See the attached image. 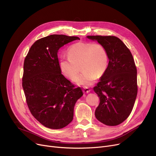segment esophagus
I'll use <instances>...</instances> for the list:
<instances>
[{"instance_id":"esophagus-1","label":"esophagus","mask_w":156,"mask_h":156,"mask_svg":"<svg viewBox=\"0 0 156 156\" xmlns=\"http://www.w3.org/2000/svg\"><path fill=\"white\" fill-rule=\"evenodd\" d=\"M83 92L84 93H85V94H88V93H89L90 92V89L89 88H87V87H85L84 88H83Z\"/></svg>"}]
</instances>
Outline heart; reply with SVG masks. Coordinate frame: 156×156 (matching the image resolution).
I'll use <instances>...</instances> for the list:
<instances>
[{"instance_id": "obj_1", "label": "heart", "mask_w": 156, "mask_h": 156, "mask_svg": "<svg viewBox=\"0 0 156 156\" xmlns=\"http://www.w3.org/2000/svg\"><path fill=\"white\" fill-rule=\"evenodd\" d=\"M68 56L60 59V68L64 76L75 80L80 70H83L76 79V83L85 87L92 85L97 76H102L108 66V55L100 44L78 42L72 45L68 51Z\"/></svg>"}]
</instances>
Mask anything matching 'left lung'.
Listing matches in <instances>:
<instances>
[{"label":"left lung","instance_id":"left-lung-1","mask_svg":"<svg viewBox=\"0 0 156 156\" xmlns=\"http://www.w3.org/2000/svg\"><path fill=\"white\" fill-rule=\"evenodd\" d=\"M87 37L102 45L109 59L107 70L94 88L100 99L95 116L105 125H118L129 116L137 95V71L133 55L116 37Z\"/></svg>","mask_w":156,"mask_h":156}]
</instances>
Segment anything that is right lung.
<instances>
[{"label":"right lung","instance_id":"1","mask_svg":"<svg viewBox=\"0 0 156 156\" xmlns=\"http://www.w3.org/2000/svg\"><path fill=\"white\" fill-rule=\"evenodd\" d=\"M78 37L51 35L32 45L24 62L23 88L28 108L41 124L51 129L66 126L74 107L83 95L62 74L57 52Z\"/></svg>","mask_w":156,"mask_h":156}]
</instances>
